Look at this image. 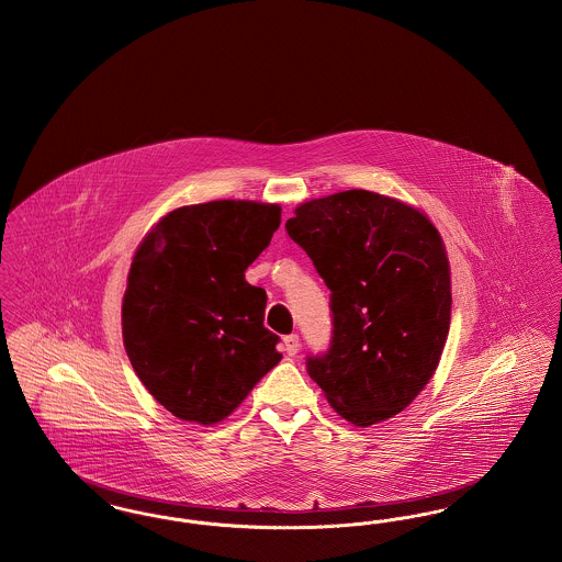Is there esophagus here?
Here are the masks:
<instances>
[{
    "label": "esophagus",
    "instance_id": "1",
    "mask_svg": "<svg viewBox=\"0 0 562 562\" xmlns=\"http://www.w3.org/2000/svg\"><path fill=\"white\" fill-rule=\"evenodd\" d=\"M299 348H301L299 335H286V337H284V349H286L289 356H294V353L299 351Z\"/></svg>",
    "mask_w": 562,
    "mask_h": 562
}]
</instances>
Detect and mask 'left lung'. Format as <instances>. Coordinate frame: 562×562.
<instances>
[{"label": "left lung", "mask_w": 562, "mask_h": 562, "mask_svg": "<svg viewBox=\"0 0 562 562\" xmlns=\"http://www.w3.org/2000/svg\"><path fill=\"white\" fill-rule=\"evenodd\" d=\"M286 232L330 291L333 337L307 373L353 426L404 411L428 385L451 324V269L426 214L364 189L301 204Z\"/></svg>", "instance_id": "obj_1"}]
</instances>
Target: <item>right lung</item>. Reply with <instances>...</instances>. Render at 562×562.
<instances>
[{
  "label": "right lung",
  "instance_id": "right-lung-1",
  "mask_svg": "<svg viewBox=\"0 0 562 562\" xmlns=\"http://www.w3.org/2000/svg\"><path fill=\"white\" fill-rule=\"evenodd\" d=\"M280 206L214 200L166 214L134 252L122 335L134 373L166 411L213 426L282 358L268 294L244 280Z\"/></svg>",
  "mask_w": 562,
  "mask_h": 562
}]
</instances>
